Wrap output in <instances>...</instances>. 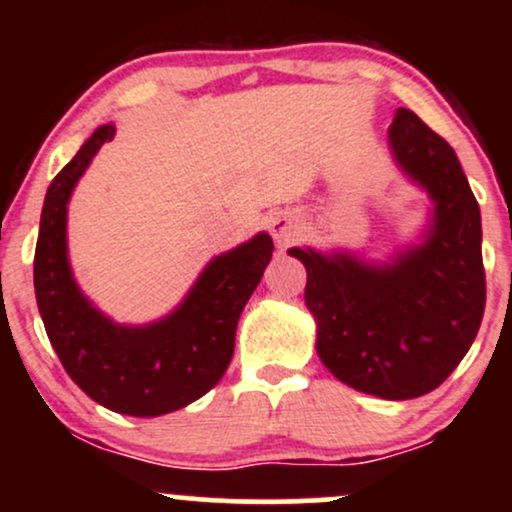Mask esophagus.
Here are the masks:
<instances>
[{
    "mask_svg": "<svg viewBox=\"0 0 512 512\" xmlns=\"http://www.w3.org/2000/svg\"><path fill=\"white\" fill-rule=\"evenodd\" d=\"M269 228H272V236L276 240V245H281V248L291 245L293 240L298 238V233H301L298 219L291 214H279L272 223H269Z\"/></svg>",
    "mask_w": 512,
    "mask_h": 512,
    "instance_id": "obj_1",
    "label": "esophagus"
}]
</instances>
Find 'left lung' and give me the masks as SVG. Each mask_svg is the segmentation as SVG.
I'll use <instances>...</instances> for the list:
<instances>
[{"instance_id": "8db88e82", "label": "left lung", "mask_w": 512, "mask_h": 512, "mask_svg": "<svg viewBox=\"0 0 512 512\" xmlns=\"http://www.w3.org/2000/svg\"><path fill=\"white\" fill-rule=\"evenodd\" d=\"M397 166L433 199L421 245L370 264L291 248L308 272L315 349L334 378L383 399L436 390L477 337L486 305L481 214L452 146L407 108L390 129Z\"/></svg>"}]
</instances>
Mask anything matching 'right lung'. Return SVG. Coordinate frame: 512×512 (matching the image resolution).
Listing matches in <instances>:
<instances>
[{"instance_id":"obj_1","label":"right lung","mask_w":512,"mask_h":512,"mask_svg":"<svg viewBox=\"0 0 512 512\" xmlns=\"http://www.w3.org/2000/svg\"><path fill=\"white\" fill-rule=\"evenodd\" d=\"M113 137L115 125L98 127L50 182L33 260L35 301L64 370L93 402L117 414L161 416L207 395L226 373L240 313L272 260L274 243L257 233L214 257L163 320L117 325L81 293L67 257L69 197Z\"/></svg>"}]
</instances>
